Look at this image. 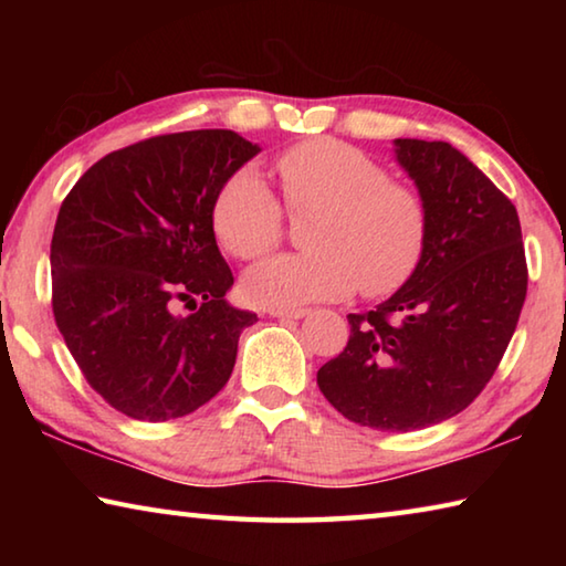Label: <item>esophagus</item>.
<instances>
[{
	"mask_svg": "<svg viewBox=\"0 0 566 566\" xmlns=\"http://www.w3.org/2000/svg\"><path fill=\"white\" fill-rule=\"evenodd\" d=\"M270 314L282 319H302L310 314V310H304V306H290V310H270Z\"/></svg>",
	"mask_w": 566,
	"mask_h": 566,
	"instance_id": "esophagus-1",
	"label": "esophagus"
}]
</instances>
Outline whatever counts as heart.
I'll return each instance as SVG.
<instances>
[{
  "instance_id": "b5f03b06",
  "label": "heart",
  "mask_w": 566,
  "mask_h": 566,
  "mask_svg": "<svg viewBox=\"0 0 566 566\" xmlns=\"http://www.w3.org/2000/svg\"><path fill=\"white\" fill-rule=\"evenodd\" d=\"M284 212L300 227L304 252L272 256L244 276L256 306L339 300L354 286L367 296L397 292L411 280L429 239L424 197L367 151L339 139L302 142L276 159ZM284 212L254 169L224 181L212 227L229 254L256 260L282 242Z\"/></svg>"
}]
</instances>
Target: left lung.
Segmentation results:
<instances>
[{
  "instance_id": "obj_1",
  "label": "left lung",
  "mask_w": 566,
  "mask_h": 566,
  "mask_svg": "<svg viewBox=\"0 0 566 566\" xmlns=\"http://www.w3.org/2000/svg\"><path fill=\"white\" fill-rule=\"evenodd\" d=\"M429 209L411 280L364 314L317 385L354 424L415 432L459 415L500 367L526 296L522 227L502 195L447 142L395 139Z\"/></svg>"
}]
</instances>
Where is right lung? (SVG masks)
Segmentation results:
<instances>
[{
    "label": "right lung",
    "mask_w": 566,
    "mask_h": 566,
    "mask_svg": "<svg viewBox=\"0 0 566 566\" xmlns=\"http://www.w3.org/2000/svg\"><path fill=\"white\" fill-rule=\"evenodd\" d=\"M256 151L232 129L159 134L102 157L64 197L50 256L54 322L90 387L122 415H191L232 375L256 314L224 300L234 276L212 207Z\"/></svg>",
    "instance_id": "1"
}]
</instances>
